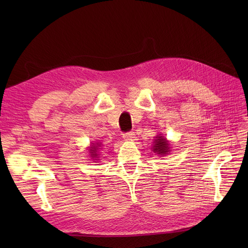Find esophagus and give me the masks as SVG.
Masks as SVG:
<instances>
[{
  "instance_id": "obj_1",
  "label": "esophagus",
  "mask_w": 248,
  "mask_h": 248,
  "mask_svg": "<svg viewBox=\"0 0 248 248\" xmlns=\"http://www.w3.org/2000/svg\"><path fill=\"white\" fill-rule=\"evenodd\" d=\"M134 136H136V134H134L133 131H128V132L123 133V139L125 140H130L134 139Z\"/></svg>"
}]
</instances>
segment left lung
<instances>
[{
	"instance_id": "8db88e82",
	"label": "left lung",
	"mask_w": 248,
	"mask_h": 248,
	"mask_svg": "<svg viewBox=\"0 0 248 248\" xmlns=\"http://www.w3.org/2000/svg\"><path fill=\"white\" fill-rule=\"evenodd\" d=\"M154 142V151L158 152V154H166L169 152V144L163 137H158V139L155 140Z\"/></svg>"
}]
</instances>
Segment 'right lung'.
I'll use <instances>...</instances> for the list:
<instances>
[{
  "label": "right lung",
  "mask_w": 248,
  "mask_h": 248,
  "mask_svg": "<svg viewBox=\"0 0 248 248\" xmlns=\"http://www.w3.org/2000/svg\"><path fill=\"white\" fill-rule=\"evenodd\" d=\"M91 151H92V152H91V153H92V154H91L92 156H97V154H95V151H96V147H92Z\"/></svg>",
  "instance_id": "obj_1"
}]
</instances>
